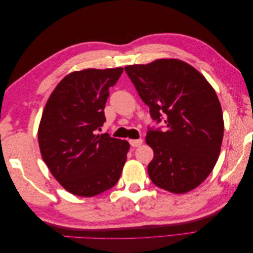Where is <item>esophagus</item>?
Returning <instances> with one entry per match:
<instances>
[{"instance_id": "esophagus-1", "label": "esophagus", "mask_w": 253, "mask_h": 253, "mask_svg": "<svg viewBox=\"0 0 253 253\" xmlns=\"http://www.w3.org/2000/svg\"><path fill=\"white\" fill-rule=\"evenodd\" d=\"M129 144H131V147L133 148L139 147V145L142 144V139H131L129 140Z\"/></svg>"}]
</instances>
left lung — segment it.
Instances as JSON below:
<instances>
[{"label": "left lung", "mask_w": 253, "mask_h": 253, "mask_svg": "<svg viewBox=\"0 0 253 253\" xmlns=\"http://www.w3.org/2000/svg\"><path fill=\"white\" fill-rule=\"evenodd\" d=\"M125 70L152 119L145 141L154 151L148 173L155 186L186 193L208 177L224 136V119L215 90L193 66L177 59H159Z\"/></svg>", "instance_id": "8db88e82"}]
</instances>
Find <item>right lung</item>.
Masks as SVG:
<instances>
[{
  "mask_svg": "<svg viewBox=\"0 0 253 253\" xmlns=\"http://www.w3.org/2000/svg\"><path fill=\"white\" fill-rule=\"evenodd\" d=\"M122 67L88 68L67 75L45 105L38 131L44 163L68 192L82 197L100 194L116 185L129 144L99 135L105 121L109 88Z\"/></svg>",
  "mask_w": 253,
  "mask_h": 253,
  "instance_id": "obj_1",
  "label": "right lung"
}]
</instances>
